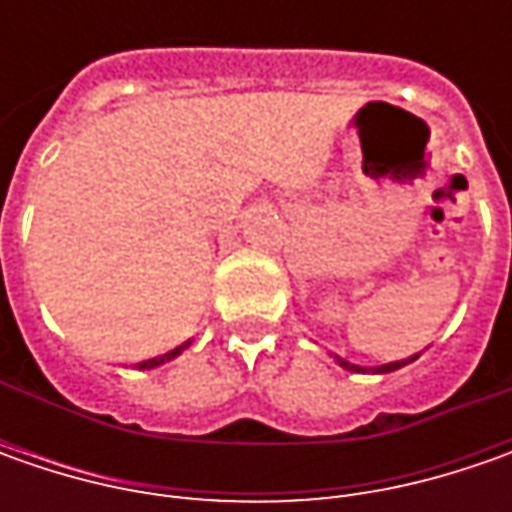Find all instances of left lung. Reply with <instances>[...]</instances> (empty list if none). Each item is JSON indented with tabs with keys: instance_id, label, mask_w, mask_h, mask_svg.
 Instances as JSON below:
<instances>
[{
	"instance_id": "8db88e82",
	"label": "left lung",
	"mask_w": 512,
	"mask_h": 512,
	"mask_svg": "<svg viewBox=\"0 0 512 512\" xmlns=\"http://www.w3.org/2000/svg\"><path fill=\"white\" fill-rule=\"evenodd\" d=\"M413 359H416V356H410V359H402V362H390V364H382V367H373V373H390V370H399V367H404V364H410V362H413ZM336 362L342 364L344 370H356V373L362 370V373H364V367H359V364L344 362L342 356H336Z\"/></svg>"
}]
</instances>
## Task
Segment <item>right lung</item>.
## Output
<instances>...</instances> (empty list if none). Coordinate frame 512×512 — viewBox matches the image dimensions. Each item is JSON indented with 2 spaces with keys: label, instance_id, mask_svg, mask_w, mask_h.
Masks as SVG:
<instances>
[{
  "label": "right lung",
  "instance_id": "obj_1",
  "mask_svg": "<svg viewBox=\"0 0 512 512\" xmlns=\"http://www.w3.org/2000/svg\"><path fill=\"white\" fill-rule=\"evenodd\" d=\"M187 344H190V342L179 344V347H173V350H170V353H165V356H156V359H148V362H139V370H150V367H159V364H165V362H170V359H176V356H179V353L185 350Z\"/></svg>",
  "mask_w": 512,
  "mask_h": 512
}]
</instances>
